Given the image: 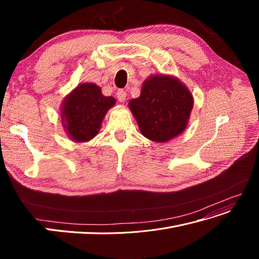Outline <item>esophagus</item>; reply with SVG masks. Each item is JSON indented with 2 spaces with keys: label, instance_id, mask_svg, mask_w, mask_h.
<instances>
[{
  "label": "esophagus",
  "instance_id": "34e87169",
  "mask_svg": "<svg viewBox=\"0 0 259 259\" xmlns=\"http://www.w3.org/2000/svg\"><path fill=\"white\" fill-rule=\"evenodd\" d=\"M116 98L120 101V103H124L125 99H126V92L123 90H119L116 92Z\"/></svg>",
  "mask_w": 259,
  "mask_h": 259
}]
</instances>
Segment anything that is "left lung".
Returning <instances> with one entry per match:
<instances>
[{
  "instance_id": "left-lung-1",
  "label": "left lung",
  "mask_w": 259,
  "mask_h": 259,
  "mask_svg": "<svg viewBox=\"0 0 259 259\" xmlns=\"http://www.w3.org/2000/svg\"><path fill=\"white\" fill-rule=\"evenodd\" d=\"M143 135L153 142L164 143L182 134L187 127L193 98L175 77H148L140 96L130 101Z\"/></svg>"
}]
</instances>
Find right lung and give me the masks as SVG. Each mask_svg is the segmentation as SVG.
Returning <instances> with one entry per match:
<instances>
[{
    "label": "right lung",
    "instance_id": "right-lung-1",
    "mask_svg": "<svg viewBox=\"0 0 259 259\" xmlns=\"http://www.w3.org/2000/svg\"><path fill=\"white\" fill-rule=\"evenodd\" d=\"M114 104L115 99L104 96L96 84H81L62 105V124L75 142H89L97 135L107 111Z\"/></svg>",
    "mask_w": 259,
    "mask_h": 259
}]
</instances>
